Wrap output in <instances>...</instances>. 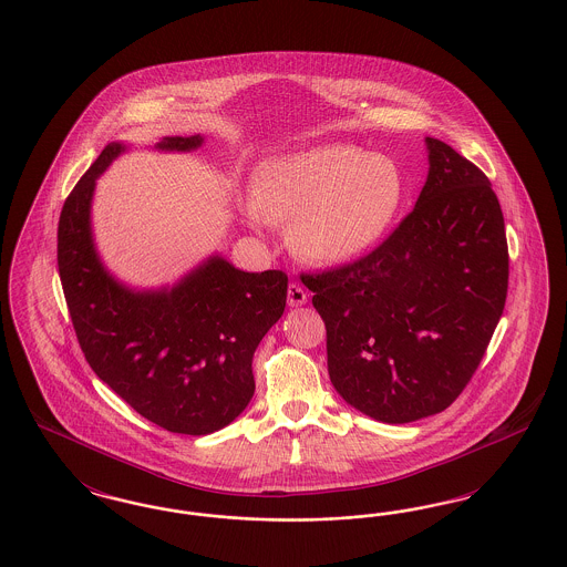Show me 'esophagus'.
<instances>
[{"mask_svg":"<svg viewBox=\"0 0 567 567\" xmlns=\"http://www.w3.org/2000/svg\"><path fill=\"white\" fill-rule=\"evenodd\" d=\"M287 301H289L291 308L303 306L308 301V293H306V289L299 282H291L289 289H287Z\"/></svg>","mask_w":567,"mask_h":567,"instance_id":"obj_1","label":"esophagus"}]
</instances>
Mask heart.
Here are the masks:
<instances>
[{"mask_svg":"<svg viewBox=\"0 0 567 567\" xmlns=\"http://www.w3.org/2000/svg\"><path fill=\"white\" fill-rule=\"evenodd\" d=\"M404 197L398 163L342 142L271 157L252 176L255 210L270 220H296L299 252L327 266L370 252Z\"/></svg>","mask_w":567,"mask_h":567,"instance_id":"obj_1","label":"heart"}]
</instances>
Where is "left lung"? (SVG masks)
I'll return each instance as SVG.
<instances>
[{
  "instance_id": "obj_1",
  "label": "left lung",
  "mask_w": 567,
  "mask_h": 567,
  "mask_svg": "<svg viewBox=\"0 0 567 567\" xmlns=\"http://www.w3.org/2000/svg\"><path fill=\"white\" fill-rule=\"evenodd\" d=\"M414 210L359 261L301 274L327 329V370L354 410L391 425L446 410L485 357L508 293V244L485 174L425 137Z\"/></svg>"
}]
</instances>
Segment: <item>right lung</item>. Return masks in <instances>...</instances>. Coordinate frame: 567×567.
<instances>
[{
	"instance_id": "1",
	"label": "right lung",
	"mask_w": 567,
	"mask_h": 567,
	"mask_svg": "<svg viewBox=\"0 0 567 567\" xmlns=\"http://www.w3.org/2000/svg\"><path fill=\"white\" fill-rule=\"evenodd\" d=\"M202 135L155 148L190 153ZM130 146L110 142L59 216L56 266L84 359L137 414L172 433L218 432L255 393L252 354L287 303V274L210 255L172 287L134 289L104 266L91 227L97 178Z\"/></svg>"
}]
</instances>
